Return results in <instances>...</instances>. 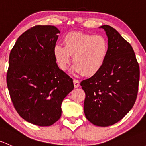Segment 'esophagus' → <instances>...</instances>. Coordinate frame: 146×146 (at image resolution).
<instances>
[{
    "label": "esophagus",
    "mask_w": 146,
    "mask_h": 146,
    "mask_svg": "<svg viewBox=\"0 0 146 146\" xmlns=\"http://www.w3.org/2000/svg\"><path fill=\"white\" fill-rule=\"evenodd\" d=\"M73 84H74L75 88H78V87H80V82L78 80L74 79L73 80Z\"/></svg>",
    "instance_id": "obj_1"
}]
</instances>
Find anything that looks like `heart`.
Here are the masks:
<instances>
[{
    "label": "heart",
    "mask_w": 146,
    "mask_h": 146,
    "mask_svg": "<svg viewBox=\"0 0 146 146\" xmlns=\"http://www.w3.org/2000/svg\"><path fill=\"white\" fill-rule=\"evenodd\" d=\"M64 46L57 44L54 47V56L58 66L66 70L73 54L72 72L93 76L104 66L108 53V42L102 36H94L73 31L64 38Z\"/></svg>",
    "instance_id": "1"
}]
</instances>
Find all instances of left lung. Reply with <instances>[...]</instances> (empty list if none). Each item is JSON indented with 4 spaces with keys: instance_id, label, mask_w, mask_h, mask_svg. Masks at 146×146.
I'll list each match as a JSON object with an SVG mask.
<instances>
[{
    "instance_id": "1",
    "label": "left lung",
    "mask_w": 146,
    "mask_h": 146,
    "mask_svg": "<svg viewBox=\"0 0 146 146\" xmlns=\"http://www.w3.org/2000/svg\"><path fill=\"white\" fill-rule=\"evenodd\" d=\"M99 28L108 37V56L101 70L80 85L85 92L86 118L96 126L108 127L121 120L134 105L140 70L131 45L110 26Z\"/></svg>"
}]
</instances>
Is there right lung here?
Wrapping results in <instances>:
<instances>
[{
	"label": "right lung",
	"instance_id": "right-lung-1",
	"mask_svg": "<svg viewBox=\"0 0 146 146\" xmlns=\"http://www.w3.org/2000/svg\"><path fill=\"white\" fill-rule=\"evenodd\" d=\"M59 30L37 25L18 38L9 56L7 85L18 114L30 123L51 126L61 115V104L74 88L54 56Z\"/></svg>",
	"mask_w": 146,
	"mask_h": 146
}]
</instances>
